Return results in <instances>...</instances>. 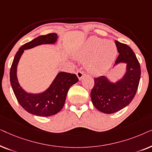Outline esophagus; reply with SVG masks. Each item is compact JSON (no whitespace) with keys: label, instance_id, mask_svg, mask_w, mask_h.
I'll use <instances>...</instances> for the list:
<instances>
[{"label":"esophagus","instance_id":"obj_1","mask_svg":"<svg viewBox=\"0 0 152 152\" xmlns=\"http://www.w3.org/2000/svg\"><path fill=\"white\" fill-rule=\"evenodd\" d=\"M76 74H77V76L78 77L79 80H82V78L84 75V72L83 71H81V70H78V71L76 72Z\"/></svg>","mask_w":152,"mask_h":152}]
</instances>
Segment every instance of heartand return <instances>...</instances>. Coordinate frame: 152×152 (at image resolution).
Returning a JSON list of instances; mask_svg holds the SVG:
<instances>
[{"label":"heart","mask_w":152,"mask_h":152,"mask_svg":"<svg viewBox=\"0 0 152 152\" xmlns=\"http://www.w3.org/2000/svg\"><path fill=\"white\" fill-rule=\"evenodd\" d=\"M116 55L117 48L113 41L93 37L74 55L80 61L89 60L87 64L88 71L95 75H101L109 69Z\"/></svg>","instance_id":"1"}]
</instances>
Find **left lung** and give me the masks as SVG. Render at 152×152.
Segmentation results:
<instances>
[{
    "instance_id": "8db88e82",
    "label": "left lung",
    "mask_w": 152,
    "mask_h": 152,
    "mask_svg": "<svg viewBox=\"0 0 152 152\" xmlns=\"http://www.w3.org/2000/svg\"><path fill=\"white\" fill-rule=\"evenodd\" d=\"M118 57L115 62L126 64L123 77L113 83L105 76L94 78L91 97L94 107L104 113H113L126 107L134 99L140 79V66L136 56L127 45L115 41Z\"/></svg>"
}]
</instances>
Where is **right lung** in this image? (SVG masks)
Returning a JSON list of instances; mask_svg holds the SVG:
<instances>
[{"label": "right lung", "mask_w": 152, "mask_h": 152, "mask_svg": "<svg viewBox=\"0 0 152 152\" xmlns=\"http://www.w3.org/2000/svg\"><path fill=\"white\" fill-rule=\"evenodd\" d=\"M57 34L50 33L39 36L23 45L14 58L10 68V83L14 93L20 105L28 113L38 116L53 115L59 112L65 103L66 95L70 86L79 81L75 74L60 72L44 92L33 94L24 91L18 82L17 66L25 50L42 44H54L57 40Z\"/></svg>", "instance_id": "add662e5"}]
</instances>
